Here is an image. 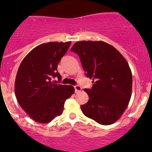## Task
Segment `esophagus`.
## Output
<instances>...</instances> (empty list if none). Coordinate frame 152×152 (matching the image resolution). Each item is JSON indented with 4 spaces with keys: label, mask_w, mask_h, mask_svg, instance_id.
I'll return each mask as SVG.
<instances>
[{
    "label": "esophagus",
    "mask_w": 152,
    "mask_h": 152,
    "mask_svg": "<svg viewBox=\"0 0 152 152\" xmlns=\"http://www.w3.org/2000/svg\"><path fill=\"white\" fill-rule=\"evenodd\" d=\"M74 89H75V92H76V93H78V92H79L81 90V86H79V85L75 86Z\"/></svg>",
    "instance_id": "obj_1"
}]
</instances>
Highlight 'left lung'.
Masks as SVG:
<instances>
[{"label": "left lung", "instance_id": "8db88e82", "mask_svg": "<svg viewBox=\"0 0 152 152\" xmlns=\"http://www.w3.org/2000/svg\"><path fill=\"white\" fill-rule=\"evenodd\" d=\"M71 50L79 56L86 76L92 79L89 96L81 106L83 114L103 125L116 122L127 108L132 95V72L116 49L104 41H82Z\"/></svg>", "mask_w": 152, "mask_h": 152}]
</instances>
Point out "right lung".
<instances>
[{"label":"right lung","mask_w":152,"mask_h":152,"mask_svg":"<svg viewBox=\"0 0 152 152\" xmlns=\"http://www.w3.org/2000/svg\"><path fill=\"white\" fill-rule=\"evenodd\" d=\"M71 41L40 44L25 57L17 71L14 84L19 104L37 122L48 123L62 114L65 101L74 93L71 85L57 84L52 78L62 76L57 65Z\"/></svg>","instance_id":"right-lung-1"}]
</instances>
